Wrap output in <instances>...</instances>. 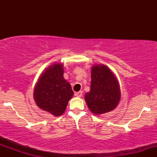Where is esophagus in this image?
I'll return each mask as SVG.
<instances>
[{
    "instance_id": "esophagus-1",
    "label": "esophagus",
    "mask_w": 157,
    "mask_h": 157,
    "mask_svg": "<svg viewBox=\"0 0 157 157\" xmlns=\"http://www.w3.org/2000/svg\"><path fill=\"white\" fill-rule=\"evenodd\" d=\"M75 95L77 97H81L82 96V91H78V92H76L75 94Z\"/></svg>"
}]
</instances>
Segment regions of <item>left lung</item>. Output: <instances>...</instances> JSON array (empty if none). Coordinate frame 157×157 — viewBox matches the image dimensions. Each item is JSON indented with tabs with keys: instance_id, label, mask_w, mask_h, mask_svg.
<instances>
[{
	"instance_id": "obj_1",
	"label": "left lung",
	"mask_w": 157,
	"mask_h": 157,
	"mask_svg": "<svg viewBox=\"0 0 157 157\" xmlns=\"http://www.w3.org/2000/svg\"><path fill=\"white\" fill-rule=\"evenodd\" d=\"M90 91L85 100L91 113L100 115L116 109L120 101L121 92L116 76L107 66L93 65L91 71Z\"/></svg>"
}]
</instances>
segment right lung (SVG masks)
I'll return each mask as SVG.
<instances>
[{"mask_svg": "<svg viewBox=\"0 0 157 157\" xmlns=\"http://www.w3.org/2000/svg\"><path fill=\"white\" fill-rule=\"evenodd\" d=\"M63 64L55 63L40 75L34 88V100L40 109L55 117L61 116L72 98L71 85L63 77Z\"/></svg>", "mask_w": 157, "mask_h": 157, "instance_id": "right-lung-1", "label": "right lung"}]
</instances>
